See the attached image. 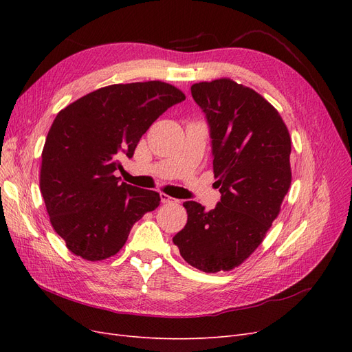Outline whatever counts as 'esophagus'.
<instances>
[{
    "mask_svg": "<svg viewBox=\"0 0 352 352\" xmlns=\"http://www.w3.org/2000/svg\"><path fill=\"white\" fill-rule=\"evenodd\" d=\"M160 198H162V202H163V204H176V202H179L176 198L168 197V195H167V194H164V192L160 194Z\"/></svg>",
    "mask_w": 352,
    "mask_h": 352,
    "instance_id": "esophagus-1",
    "label": "esophagus"
}]
</instances>
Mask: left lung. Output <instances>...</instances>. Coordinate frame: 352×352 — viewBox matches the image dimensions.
Here are the masks:
<instances>
[{"label": "left lung", "instance_id": "left-lung-1", "mask_svg": "<svg viewBox=\"0 0 352 352\" xmlns=\"http://www.w3.org/2000/svg\"><path fill=\"white\" fill-rule=\"evenodd\" d=\"M210 126L212 170L221 198L206 211L184 202L176 233L184 260L217 273L238 267L258 248L291 186V136L280 114L254 89L223 78L190 87Z\"/></svg>", "mask_w": 352, "mask_h": 352}]
</instances>
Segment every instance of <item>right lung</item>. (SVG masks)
I'll return each mask as SVG.
<instances>
[{
	"instance_id": "1",
	"label": "right lung",
	"mask_w": 352,
	"mask_h": 352,
	"mask_svg": "<svg viewBox=\"0 0 352 352\" xmlns=\"http://www.w3.org/2000/svg\"><path fill=\"white\" fill-rule=\"evenodd\" d=\"M185 94L160 80L117 83L63 109L47 135L39 186L50 221L83 260L117 254L135 223L160 206L155 190L120 182V158Z\"/></svg>"
}]
</instances>
